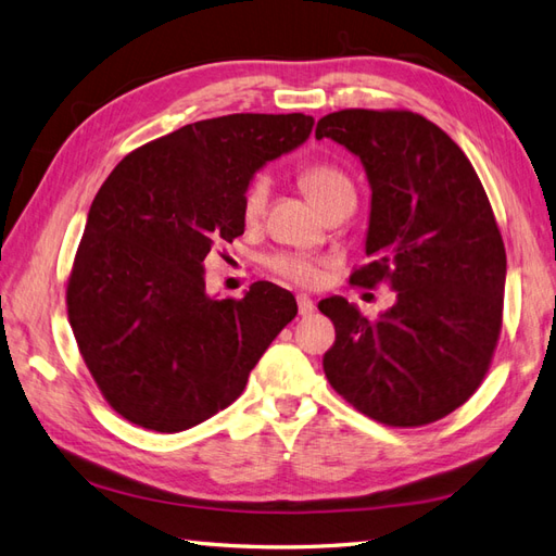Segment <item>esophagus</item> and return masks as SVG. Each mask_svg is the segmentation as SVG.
<instances>
[{"label": "esophagus", "instance_id": "1", "mask_svg": "<svg viewBox=\"0 0 556 556\" xmlns=\"http://www.w3.org/2000/svg\"><path fill=\"white\" fill-rule=\"evenodd\" d=\"M298 306H300L302 316H312L316 312V304L309 294H298Z\"/></svg>", "mask_w": 556, "mask_h": 556}]
</instances>
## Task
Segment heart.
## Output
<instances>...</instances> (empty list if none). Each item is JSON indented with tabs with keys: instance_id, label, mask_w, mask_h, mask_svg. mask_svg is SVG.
I'll return each instance as SVG.
<instances>
[{
	"instance_id": "1",
	"label": "heart",
	"mask_w": 556,
	"mask_h": 556,
	"mask_svg": "<svg viewBox=\"0 0 556 556\" xmlns=\"http://www.w3.org/2000/svg\"><path fill=\"white\" fill-rule=\"evenodd\" d=\"M300 185L318 208L326 202L336 200V197L354 194L352 180L344 176L340 168L330 166V164L306 166L300 174ZM266 194H268L266 178L258 176L250 185H247L244 197H242V212H244L247 220H252L264 212ZM270 268H274V274L282 276L286 280L298 282V286H314V282H318V278H320V268L304 256H292V254L274 256L270 258Z\"/></svg>"
}]
</instances>
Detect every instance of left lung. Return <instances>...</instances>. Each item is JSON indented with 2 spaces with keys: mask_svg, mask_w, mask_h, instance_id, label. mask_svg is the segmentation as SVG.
Returning <instances> with one entry per match:
<instances>
[{
  "mask_svg": "<svg viewBox=\"0 0 556 556\" xmlns=\"http://www.w3.org/2000/svg\"><path fill=\"white\" fill-rule=\"evenodd\" d=\"M324 138L371 185V264L350 280L397 292L376 320L338 294L318 302L336 326L326 378L380 424H433L478 390L500 338L507 254L488 194L450 135L412 111H336L318 121Z\"/></svg>",
  "mask_w": 556,
  "mask_h": 556,
  "instance_id": "1",
  "label": "left lung"
}]
</instances>
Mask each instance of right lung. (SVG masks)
I'll list each match as a JSON object with an SVG mask.
<instances>
[{"label":"right lung","mask_w":556,"mask_h":556,"mask_svg":"<svg viewBox=\"0 0 556 556\" xmlns=\"http://www.w3.org/2000/svg\"><path fill=\"white\" fill-rule=\"evenodd\" d=\"M304 114L197 121L130 152L88 212L66 304L106 402L156 433H180L236 402L250 371L298 316L292 292L258 280L216 300L204 258L244 232L258 168L298 150Z\"/></svg>","instance_id":"1"}]
</instances>
